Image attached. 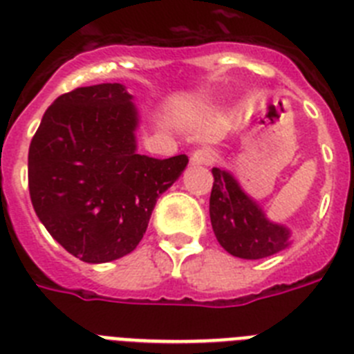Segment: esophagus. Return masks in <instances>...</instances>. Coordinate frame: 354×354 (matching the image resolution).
Returning a JSON list of instances; mask_svg holds the SVG:
<instances>
[{
	"label": "esophagus",
	"instance_id": "1",
	"mask_svg": "<svg viewBox=\"0 0 354 354\" xmlns=\"http://www.w3.org/2000/svg\"><path fill=\"white\" fill-rule=\"evenodd\" d=\"M192 165H212L216 162V153L212 149H198L191 156Z\"/></svg>",
	"mask_w": 354,
	"mask_h": 354
}]
</instances>
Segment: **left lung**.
Masks as SVG:
<instances>
[{
  "mask_svg": "<svg viewBox=\"0 0 354 354\" xmlns=\"http://www.w3.org/2000/svg\"><path fill=\"white\" fill-rule=\"evenodd\" d=\"M212 174L210 223L216 239L228 254L239 259H263L292 245L290 228L270 221L232 172L214 167Z\"/></svg>",
  "mask_w": 354,
  "mask_h": 354,
  "instance_id": "obj_1",
  "label": "left lung"
}]
</instances>
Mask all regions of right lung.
<instances>
[{"label":"right lung","mask_w":354,"mask_h":354,"mask_svg":"<svg viewBox=\"0 0 354 354\" xmlns=\"http://www.w3.org/2000/svg\"><path fill=\"white\" fill-rule=\"evenodd\" d=\"M138 109L126 86L64 93L43 115L28 149V189L39 221L84 263L131 254L154 205L189 158L138 154Z\"/></svg>","instance_id":"right-lung-1"}]
</instances>
